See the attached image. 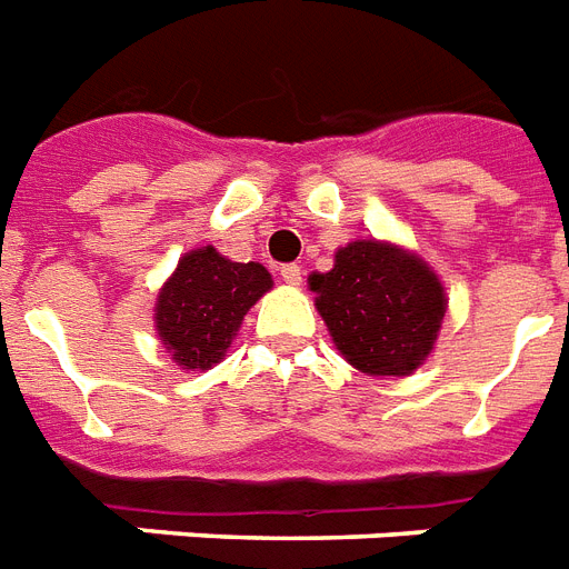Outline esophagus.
<instances>
[{
	"label": "esophagus",
	"mask_w": 569,
	"mask_h": 569,
	"mask_svg": "<svg viewBox=\"0 0 569 569\" xmlns=\"http://www.w3.org/2000/svg\"><path fill=\"white\" fill-rule=\"evenodd\" d=\"M279 276L284 284H290V288L302 284V267H297V263H284V267L279 270Z\"/></svg>",
	"instance_id": "1"
}]
</instances>
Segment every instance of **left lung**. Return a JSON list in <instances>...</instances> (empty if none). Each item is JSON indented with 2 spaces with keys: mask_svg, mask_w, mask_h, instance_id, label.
Instances as JSON below:
<instances>
[{
  "mask_svg": "<svg viewBox=\"0 0 569 569\" xmlns=\"http://www.w3.org/2000/svg\"><path fill=\"white\" fill-rule=\"evenodd\" d=\"M335 347L358 372L411 376L435 352L449 299L440 276L413 249L390 240H352L329 272H311Z\"/></svg>",
  "mask_w": 569,
  "mask_h": 569,
  "instance_id": "8db88e82",
  "label": "left lung"
}]
</instances>
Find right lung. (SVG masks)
I'll return each instance as SVG.
<instances>
[{"label":"right lung","mask_w":569,"mask_h":569,"mask_svg":"<svg viewBox=\"0 0 569 569\" xmlns=\"http://www.w3.org/2000/svg\"><path fill=\"white\" fill-rule=\"evenodd\" d=\"M267 290H272V276L263 263L231 261L211 243L190 249L158 290V340L181 370H211Z\"/></svg>","instance_id":"right-lung-1"}]
</instances>
